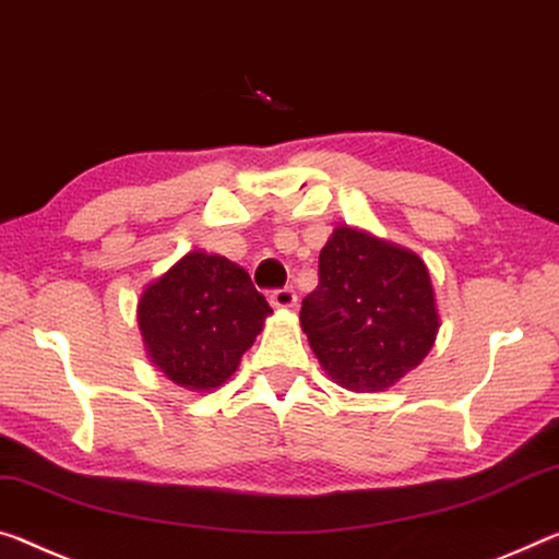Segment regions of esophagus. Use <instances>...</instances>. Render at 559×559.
Segmentation results:
<instances>
[{"label": "esophagus", "instance_id": "1", "mask_svg": "<svg viewBox=\"0 0 559 559\" xmlns=\"http://www.w3.org/2000/svg\"><path fill=\"white\" fill-rule=\"evenodd\" d=\"M269 298H271L273 308H294L298 304V296L294 288H278V290H273Z\"/></svg>", "mask_w": 559, "mask_h": 559}]
</instances>
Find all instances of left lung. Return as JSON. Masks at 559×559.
<instances>
[{"mask_svg":"<svg viewBox=\"0 0 559 559\" xmlns=\"http://www.w3.org/2000/svg\"><path fill=\"white\" fill-rule=\"evenodd\" d=\"M300 328L341 388L380 393L418 368L440 318L430 273L407 248L338 226L318 259Z\"/></svg>","mask_w":559,"mask_h":559,"instance_id":"obj_1","label":"left lung"}]
</instances>
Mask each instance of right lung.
<instances>
[{"label":"right lung","mask_w":559,"mask_h":559,"mask_svg":"<svg viewBox=\"0 0 559 559\" xmlns=\"http://www.w3.org/2000/svg\"><path fill=\"white\" fill-rule=\"evenodd\" d=\"M271 306L241 265L191 251L139 298L148 358L176 385L206 393L236 373Z\"/></svg>","instance_id":"add662e5"}]
</instances>
